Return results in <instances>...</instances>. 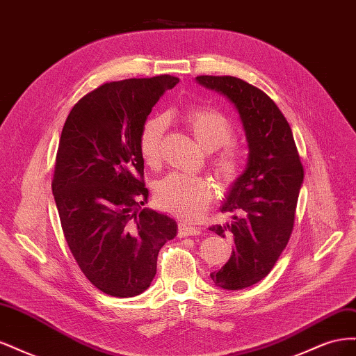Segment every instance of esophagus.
I'll list each match as a JSON object with an SVG mask.
<instances>
[{
  "label": "esophagus",
  "mask_w": 356,
  "mask_h": 356,
  "mask_svg": "<svg viewBox=\"0 0 356 356\" xmlns=\"http://www.w3.org/2000/svg\"><path fill=\"white\" fill-rule=\"evenodd\" d=\"M202 230L199 227H193V225H188L186 222H179L178 224V236L179 238H187V236H199Z\"/></svg>",
  "instance_id": "34e87169"
}]
</instances>
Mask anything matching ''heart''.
I'll use <instances>...</instances> for the list:
<instances>
[{
	"label": "heart",
	"instance_id": "heart-1",
	"mask_svg": "<svg viewBox=\"0 0 356 356\" xmlns=\"http://www.w3.org/2000/svg\"><path fill=\"white\" fill-rule=\"evenodd\" d=\"M190 134L197 144L215 152H221L212 159V168L224 186H232L242 170L241 149L230 144L233 126L222 113L212 108H195L182 117ZM166 118L163 115L148 117L139 134V153L148 166L156 168L161 157V143L166 132ZM157 207L187 221L200 220L211 207L213 186L202 177L186 174H170L157 182L154 188Z\"/></svg>",
	"mask_w": 356,
	"mask_h": 356
}]
</instances>
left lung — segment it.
I'll return each instance as SVG.
<instances>
[{"instance_id": "1", "label": "left lung", "mask_w": 356, "mask_h": 356, "mask_svg": "<svg viewBox=\"0 0 356 356\" xmlns=\"http://www.w3.org/2000/svg\"><path fill=\"white\" fill-rule=\"evenodd\" d=\"M196 81L234 105L250 148L243 174L221 204L232 221L209 229L234 242L229 261L211 279L224 289H243L270 273L285 250L305 170L286 118L263 90L230 75H199Z\"/></svg>"}]
</instances>
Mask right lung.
I'll return each instance as SVG.
<instances>
[{
    "label": "right lung",
    "instance_id": "right-lung-1",
    "mask_svg": "<svg viewBox=\"0 0 356 356\" xmlns=\"http://www.w3.org/2000/svg\"><path fill=\"white\" fill-rule=\"evenodd\" d=\"M174 75L99 86L72 106L56 154L53 196L79 267L102 293L134 297L156 276L177 222L148 200L139 134Z\"/></svg>",
    "mask_w": 356,
    "mask_h": 356
}]
</instances>
